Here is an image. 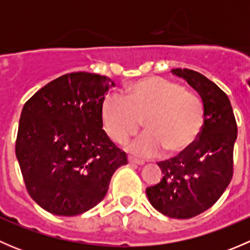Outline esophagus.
<instances>
[{
    "label": "esophagus",
    "mask_w": 250,
    "mask_h": 250,
    "mask_svg": "<svg viewBox=\"0 0 250 250\" xmlns=\"http://www.w3.org/2000/svg\"><path fill=\"white\" fill-rule=\"evenodd\" d=\"M128 162L130 163V165H138V166H143L144 165V162L143 161H139V160H135V158H133V157H128Z\"/></svg>",
    "instance_id": "34e87169"
}]
</instances>
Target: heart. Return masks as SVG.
Returning <instances> with one entry per match:
<instances>
[{
	"label": "heart",
	"instance_id": "1",
	"mask_svg": "<svg viewBox=\"0 0 250 250\" xmlns=\"http://www.w3.org/2000/svg\"><path fill=\"white\" fill-rule=\"evenodd\" d=\"M104 129L116 143L138 132L140 120L145 132L128 144L141 158L162 150L175 155L195 141L203 125V103L196 93L167 78L150 76L128 85L125 98L111 93L103 102Z\"/></svg>",
	"mask_w": 250,
	"mask_h": 250
}]
</instances>
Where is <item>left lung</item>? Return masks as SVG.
<instances>
[{"instance_id":"obj_1","label":"left lung","mask_w":250,"mask_h":250,"mask_svg":"<svg viewBox=\"0 0 250 250\" xmlns=\"http://www.w3.org/2000/svg\"><path fill=\"white\" fill-rule=\"evenodd\" d=\"M202 98L203 125L197 139L170 160L158 162L163 178L146 188L148 201L160 213L190 219L220 198L233 175L237 123L228 95L202 74L174 69Z\"/></svg>"}]
</instances>
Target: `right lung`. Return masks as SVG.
Listing matches in <instances>:
<instances>
[{
    "label": "right lung",
    "instance_id": "1",
    "mask_svg": "<svg viewBox=\"0 0 250 250\" xmlns=\"http://www.w3.org/2000/svg\"><path fill=\"white\" fill-rule=\"evenodd\" d=\"M115 83L89 72L55 78L22 107L16 155L25 186L40 207L72 216L103 201L127 155L103 129L102 106Z\"/></svg>",
    "mask_w": 250,
    "mask_h": 250
}]
</instances>
